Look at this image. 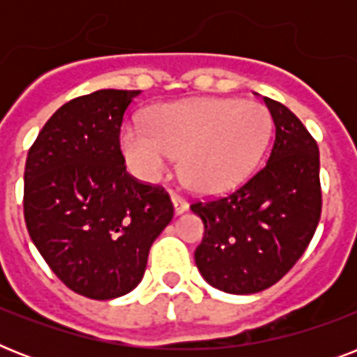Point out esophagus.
<instances>
[{"label": "esophagus", "instance_id": "34e87169", "mask_svg": "<svg viewBox=\"0 0 357 357\" xmlns=\"http://www.w3.org/2000/svg\"><path fill=\"white\" fill-rule=\"evenodd\" d=\"M172 204H174V211H176V215H181V213L189 209V204H187V200H185V198H181L179 195H172Z\"/></svg>", "mask_w": 357, "mask_h": 357}]
</instances>
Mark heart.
<instances>
[{"label": "heart", "mask_w": 357, "mask_h": 357, "mask_svg": "<svg viewBox=\"0 0 357 357\" xmlns=\"http://www.w3.org/2000/svg\"><path fill=\"white\" fill-rule=\"evenodd\" d=\"M146 123L128 122L120 129L129 170L142 181H159L179 155L181 179L204 195L234 189L248 178L272 133L263 105L234 98L159 105Z\"/></svg>", "instance_id": "obj_1"}]
</instances>
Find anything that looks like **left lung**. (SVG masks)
Wrapping results in <instances>:
<instances>
[{
    "instance_id": "left-lung-1",
    "label": "left lung",
    "mask_w": 357,
    "mask_h": 357,
    "mask_svg": "<svg viewBox=\"0 0 357 357\" xmlns=\"http://www.w3.org/2000/svg\"><path fill=\"white\" fill-rule=\"evenodd\" d=\"M276 135L268 161L224 198L195 202L202 276L231 294L265 291L294 266L321 220L319 146L283 103L265 98Z\"/></svg>"
}]
</instances>
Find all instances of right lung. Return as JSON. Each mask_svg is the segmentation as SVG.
I'll return each mask as SVG.
<instances>
[{"mask_svg":"<svg viewBox=\"0 0 357 357\" xmlns=\"http://www.w3.org/2000/svg\"><path fill=\"white\" fill-rule=\"evenodd\" d=\"M140 91H96L57 109L29 148L24 217L55 276L92 300L133 291L174 217L162 187L126 172L120 128Z\"/></svg>","mask_w":357,"mask_h":357,"instance_id":"right-lung-1","label":"right lung"}]
</instances>
